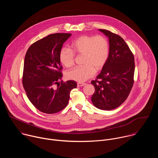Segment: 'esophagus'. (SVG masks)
I'll list each match as a JSON object with an SVG mask.
<instances>
[{"label":"esophagus","mask_w":158,"mask_h":158,"mask_svg":"<svg viewBox=\"0 0 158 158\" xmlns=\"http://www.w3.org/2000/svg\"><path fill=\"white\" fill-rule=\"evenodd\" d=\"M85 84V83H83V82H78L77 83V87H82V86H84Z\"/></svg>","instance_id":"34e87169"}]
</instances>
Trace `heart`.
<instances>
[{
  "mask_svg": "<svg viewBox=\"0 0 158 158\" xmlns=\"http://www.w3.org/2000/svg\"><path fill=\"white\" fill-rule=\"evenodd\" d=\"M109 54L107 39L101 35H82L73 41L70 49L63 48L59 53V60L66 67H71L75 62V54L82 55L83 66L74 67L67 71V79L84 82L94 76L96 69H101L106 64Z\"/></svg>",
  "mask_w": 158,
  "mask_h": 158,
  "instance_id": "b5f03b06",
  "label": "heart"
}]
</instances>
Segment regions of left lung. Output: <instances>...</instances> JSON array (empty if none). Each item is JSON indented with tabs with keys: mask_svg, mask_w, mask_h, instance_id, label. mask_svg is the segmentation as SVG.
I'll return each instance as SVG.
<instances>
[{
	"mask_svg": "<svg viewBox=\"0 0 158 158\" xmlns=\"http://www.w3.org/2000/svg\"><path fill=\"white\" fill-rule=\"evenodd\" d=\"M109 38V54L101 73L91 84L95 92L93 104L102 110H112L127 98L134 84V57L124 40L106 29H99Z\"/></svg>",
	"mask_w": 158,
	"mask_h": 158,
	"instance_id": "obj_1",
	"label": "left lung"
}]
</instances>
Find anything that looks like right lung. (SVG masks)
Masks as SVG:
<instances>
[{
    "label": "right lung",
    "mask_w": 158,
    "mask_h": 158,
    "mask_svg": "<svg viewBox=\"0 0 158 158\" xmlns=\"http://www.w3.org/2000/svg\"><path fill=\"white\" fill-rule=\"evenodd\" d=\"M71 34H50L29 48L25 56L22 84L34 106L44 113L52 114L63 110L69 102L70 92L77 87L76 81H60L62 77L59 53Z\"/></svg>",
    "instance_id": "right-lung-1"
}]
</instances>
